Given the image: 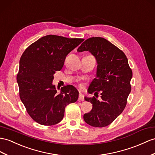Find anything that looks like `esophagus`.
I'll list each match as a JSON object with an SVG mask.
<instances>
[{"instance_id":"esophagus-1","label":"esophagus","mask_w":155,"mask_h":155,"mask_svg":"<svg viewBox=\"0 0 155 155\" xmlns=\"http://www.w3.org/2000/svg\"><path fill=\"white\" fill-rule=\"evenodd\" d=\"M84 96H83V95L81 94V93H80L79 94V96H78V101H84Z\"/></svg>"}]
</instances>
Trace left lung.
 Returning a JSON list of instances; mask_svg holds the SVG:
<instances>
[{
    "mask_svg": "<svg viewBox=\"0 0 155 155\" xmlns=\"http://www.w3.org/2000/svg\"><path fill=\"white\" fill-rule=\"evenodd\" d=\"M77 51H88L96 58V77L88 92L94 95L100 92L101 98L100 101L94 96L84 97L92 104V109L84 114V120L94 127L108 126L124 110L131 92L132 71L128 59L122 50L101 37L88 38Z\"/></svg>",
    "mask_w": 155,
    "mask_h": 155,
    "instance_id": "8db88e82",
    "label": "left lung"
}]
</instances>
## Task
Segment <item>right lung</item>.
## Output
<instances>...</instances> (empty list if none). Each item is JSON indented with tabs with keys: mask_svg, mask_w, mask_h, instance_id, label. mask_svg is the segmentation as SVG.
I'll return each mask as SVG.
<instances>
[{
	"mask_svg": "<svg viewBox=\"0 0 155 155\" xmlns=\"http://www.w3.org/2000/svg\"><path fill=\"white\" fill-rule=\"evenodd\" d=\"M83 41L49 35L31 44L23 53L17 74L19 97L29 116L38 124H58L64 116L65 107L77 101L76 88L67 85L58 92L52 81L67 54Z\"/></svg>",
	"mask_w": 155,
	"mask_h": 155,
	"instance_id": "1",
	"label": "right lung"
}]
</instances>
